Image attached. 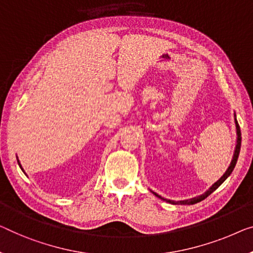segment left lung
Returning a JSON list of instances; mask_svg holds the SVG:
<instances>
[{"instance_id":"8db88e82","label":"left lung","mask_w":253,"mask_h":253,"mask_svg":"<svg viewBox=\"0 0 253 253\" xmlns=\"http://www.w3.org/2000/svg\"><path fill=\"white\" fill-rule=\"evenodd\" d=\"M235 124H236V133H237V141H236V148H235V152H234V156H233V160H232V163H231V166H229L228 167V169L227 170H226V172L224 174V176L221 177V178L218 180V182H216L213 184L212 186H211L210 188H209V191H207L205 194H202V195H200V197H198V198H194V199H190V200H184V201H178V202H175V201H171V200H167V199H164V198H161L160 195H158L157 193H154L153 192V194L154 195H157L158 198H160V199H163V200H165V201H167V202H169V203H172V205H194V203H197V202H200V201H202V200H205L207 197H209V195L212 193L213 191H216L218 187H219L221 184H223L224 182H225V179L227 178V177L232 174V171H233V169H234V167H235V165H236V161H237V158H239V154H240V150H241V130H240V126H239V123H237V120H236V118H235Z\"/></svg>"}]
</instances>
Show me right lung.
I'll return each mask as SVG.
<instances>
[{"mask_svg":"<svg viewBox=\"0 0 253 253\" xmlns=\"http://www.w3.org/2000/svg\"><path fill=\"white\" fill-rule=\"evenodd\" d=\"M18 164H19V161H18ZM19 166H20V164H19ZM20 168H21V166H20ZM22 169V168H21Z\"/></svg>","mask_w":253,"mask_h":253,"instance_id":"obj_1","label":"right lung"}]
</instances>
